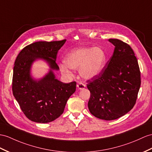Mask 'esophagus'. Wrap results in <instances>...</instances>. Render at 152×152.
<instances>
[{
    "label": "esophagus",
    "mask_w": 152,
    "mask_h": 152,
    "mask_svg": "<svg viewBox=\"0 0 152 152\" xmlns=\"http://www.w3.org/2000/svg\"><path fill=\"white\" fill-rule=\"evenodd\" d=\"M86 86H85V84L82 83H79L77 84V88H78L79 90H82V89H84Z\"/></svg>",
    "instance_id": "1"
}]
</instances>
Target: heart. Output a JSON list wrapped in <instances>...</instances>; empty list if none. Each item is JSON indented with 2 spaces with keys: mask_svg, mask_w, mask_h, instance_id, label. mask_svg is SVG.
<instances>
[{
  "mask_svg": "<svg viewBox=\"0 0 152 152\" xmlns=\"http://www.w3.org/2000/svg\"><path fill=\"white\" fill-rule=\"evenodd\" d=\"M105 51L99 48H83L73 50L64 58L65 64L61 68L65 74H70L69 68H79L84 79H90L97 76L104 69L106 62Z\"/></svg>",
  "mask_w": 152,
  "mask_h": 152,
  "instance_id": "obj_1",
  "label": "heart"
}]
</instances>
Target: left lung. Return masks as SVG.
Segmentation results:
<instances>
[{
    "label": "left lung",
    "mask_w": 152,
    "mask_h": 152,
    "mask_svg": "<svg viewBox=\"0 0 152 152\" xmlns=\"http://www.w3.org/2000/svg\"><path fill=\"white\" fill-rule=\"evenodd\" d=\"M113 55L101 73L88 80L90 91L88 108L100 119H117L135 104L140 86V72L134 51L127 43L116 39Z\"/></svg>",
    "instance_id": "1"
}]
</instances>
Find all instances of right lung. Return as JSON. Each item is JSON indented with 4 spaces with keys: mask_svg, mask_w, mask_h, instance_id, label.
<instances>
[{
    "mask_svg": "<svg viewBox=\"0 0 152 152\" xmlns=\"http://www.w3.org/2000/svg\"><path fill=\"white\" fill-rule=\"evenodd\" d=\"M66 39L39 41L24 47L16 58L13 67L12 91L20 109L28 119L40 123L53 121L63 113L68 99L76 90V82L63 83L55 79L53 70L58 51ZM42 58L49 63L50 72L37 81L30 75L32 62Z\"/></svg>",
    "mask_w": 152,
    "mask_h": 152,
    "instance_id": "add662e5",
    "label": "right lung"
}]
</instances>
